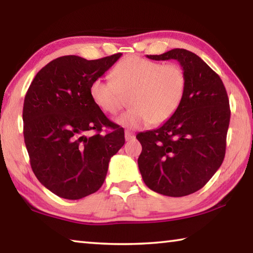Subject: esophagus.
Returning a JSON list of instances; mask_svg holds the SVG:
<instances>
[{
	"mask_svg": "<svg viewBox=\"0 0 253 253\" xmlns=\"http://www.w3.org/2000/svg\"><path fill=\"white\" fill-rule=\"evenodd\" d=\"M134 138H135V134H134V132H131V131H129V130H126V131H125V139L127 140V142H129V140L134 139Z\"/></svg>",
	"mask_w": 253,
	"mask_h": 253,
	"instance_id": "esophagus-1",
	"label": "esophagus"
}]
</instances>
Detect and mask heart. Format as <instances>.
<instances>
[{"mask_svg":"<svg viewBox=\"0 0 253 253\" xmlns=\"http://www.w3.org/2000/svg\"><path fill=\"white\" fill-rule=\"evenodd\" d=\"M113 76L95 79L89 91L98 108L110 115L117 114L125 97L130 96L131 109L116 118L123 127L161 125L176 113L185 97L186 74L176 63L130 55L115 67Z\"/></svg>","mask_w":253,"mask_h":253,"instance_id":"b5f03b06","label":"heart"}]
</instances>
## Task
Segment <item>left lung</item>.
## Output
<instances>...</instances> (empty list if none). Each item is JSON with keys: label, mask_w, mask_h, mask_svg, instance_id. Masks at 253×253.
<instances>
[{"label": "left lung", "mask_w": 253, "mask_h": 253, "mask_svg": "<svg viewBox=\"0 0 253 253\" xmlns=\"http://www.w3.org/2000/svg\"><path fill=\"white\" fill-rule=\"evenodd\" d=\"M147 58L177 60L187 85L181 107L168 122L137 134L143 148L139 172L154 192L185 196L202 188L224 160L231 115L228 93L219 75L191 51L173 49Z\"/></svg>", "instance_id": "left-lung-1"}]
</instances>
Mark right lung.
Returning <instances> with one entry per match:
<instances>
[{"label": "right lung", "instance_id": "1", "mask_svg": "<svg viewBox=\"0 0 253 253\" xmlns=\"http://www.w3.org/2000/svg\"><path fill=\"white\" fill-rule=\"evenodd\" d=\"M63 55L38 72L23 104V135L34 175L55 195L79 200L101 187L124 129L90 97V84L121 58ZM104 126L110 127L101 134ZM94 131L92 135L89 132Z\"/></svg>", "mask_w": 253, "mask_h": 253}]
</instances>
